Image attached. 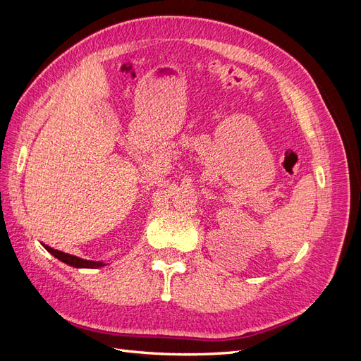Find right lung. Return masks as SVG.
Segmentation results:
<instances>
[{
  "label": "right lung",
  "instance_id": "obj_1",
  "mask_svg": "<svg viewBox=\"0 0 361 361\" xmlns=\"http://www.w3.org/2000/svg\"><path fill=\"white\" fill-rule=\"evenodd\" d=\"M43 247H45L54 257H57L59 260L64 262V264H68L73 268H101V267L105 265V264H102V262H93V260H87V259L76 257V256H72V255H68V253H63V251L54 250L48 245H43Z\"/></svg>",
  "mask_w": 361,
  "mask_h": 361
}]
</instances>
